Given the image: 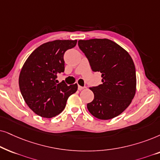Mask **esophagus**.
Listing matches in <instances>:
<instances>
[{
	"instance_id": "34e87169",
	"label": "esophagus",
	"mask_w": 160,
	"mask_h": 160,
	"mask_svg": "<svg viewBox=\"0 0 160 160\" xmlns=\"http://www.w3.org/2000/svg\"><path fill=\"white\" fill-rule=\"evenodd\" d=\"M84 88H85L84 87L80 86V85H78V90H79V91H81V90H82V89H84Z\"/></svg>"
}]
</instances>
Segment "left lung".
<instances>
[{
    "label": "left lung",
    "instance_id": "8db88e82",
    "mask_svg": "<svg viewBox=\"0 0 160 160\" xmlns=\"http://www.w3.org/2000/svg\"><path fill=\"white\" fill-rule=\"evenodd\" d=\"M93 72L102 74V84L91 87L93 100L87 104L91 115L101 120L118 116L130 105L136 92V72L127 51L108 39L79 40Z\"/></svg>",
    "mask_w": 160,
    "mask_h": 160
}]
</instances>
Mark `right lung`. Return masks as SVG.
<instances>
[{"label": "right lung", "instance_id": "obj_1", "mask_svg": "<svg viewBox=\"0 0 160 160\" xmlns=\"http://www.w3.org/2000/svg\"><path fill=\"white\" fill-rule=\"evenodd\" d=\"M77 40H55L42 44L25 61L19 76L20 92L27 105L38 116L52 118L63 111L78 84L67 86L55 80L64 72L63 55Z\"/></svg>", "mask_w": 160, "mask_h": 160}]
</instances>
